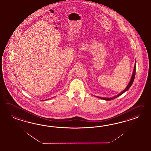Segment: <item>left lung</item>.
Returning a JSON list of instances; mask_svg holds the SVG:
<instances>
[{
	"mask_svg": "<svg viewBox=\"0 0 151 151\" xmlns=\"http://www.w3.org/2000/svg\"><path fill=\"white\" fill-rule=\"evenodd\" d=\"M135 74H136V63H135V65H134V70H133V71L132 76V77H131V80H130V81L129 82V83H128L127 86L126 87V88L123 91H122L121 93H119V95H116V96H114V97H110V98H107V97H98V96H97V97L100 98V99H102V100H105L106 101H110L111 100H114V99L117 98V97H119V96L121 95L122 94H123V93H124V92H125L126 91H127L128 89L129 88V87H131V85H132L133 82V81H134V78H135Z\"/></svg>",
	"mask_w": 151,
	"mask_h": 151,
	"instance_id": "left-lung-1",
	"label": "left lung"
}]
</instances>
